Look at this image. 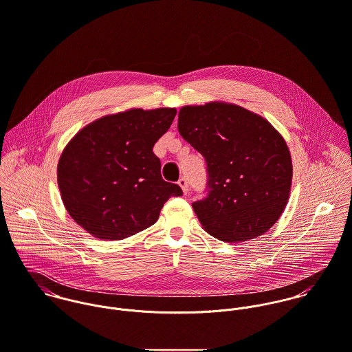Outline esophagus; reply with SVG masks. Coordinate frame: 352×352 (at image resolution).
<instances>
[{
    "mask_svg": "<svg viewBox=\"0 0 352 352\" xmlns=\"http://www.w3.org/2000/svg\"><path fill=\"white\" fill-rule=\"evenodd\" d=\"M178 185L182 188V190H184L185 195L189 192V185H188V179H186V178H184V177L179 178V179H178Z\"/></svg>",
    "mask_w": 352,
    "mask_h": 352,
    "instance_id": "1",
    "label": "esophagus"
}]
</instances>
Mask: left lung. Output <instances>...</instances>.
<instances>
[{
    "mask_svg": "<svg viewBox=\"0 0 352 352\" xmlns=\"http://www.w3.org/2000/svg\"><path fill=\"white\" fill-rule=\"evenodd\" d=\"M179 135L207 163V195L192 204L214 238L243 242L267 232L289 195V151L263 117L235 104L185 106Z\"/></svg>",
    "mask_w": 352,
    "mask_h": 352,
    "instance_id": "8db88e82",
    "label": "left lung"
}]
</instances>
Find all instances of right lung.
<instances>
[{
	"label": "right lung",
	"instance_id": "right-lung-1",
	"mask_svg": "<svg viewBox=\"0 0 352 352\" xmlns=\"http://www.w3.org/2000/svg\"><path fill=\"white\" fill-rule=\"evenodd\" d=\"M175 109L103 117L81 129L58 162V188L72 219L99 239H124L152 226L170 197L182 196L160 174L153 145Z\"/></svg>",
	"mask_w": 352,
	"mask_h": 352
}]
</instances>
